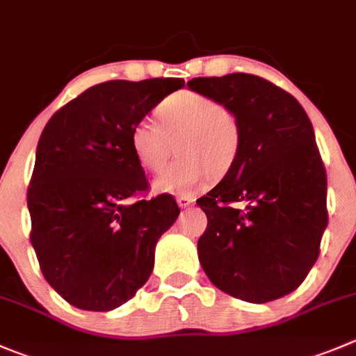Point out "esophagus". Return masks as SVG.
Listing matches in <instances>:
<instances>
[{
    "label": "esophagus",
    "mask_w": 356,
    "mask_h": 356,
    "mask_svg": "<svg viewBox=\"0 0 356 356\" xmlns=\"http://www.w3.org/2000/svg\"><path fill=\"white\" fill-rule=\"evenodd\" d=\"M176 202L180 208H188V206L194 204V197H188V195H180V197H176Z\"/></svg>",
    "instance_id": "1"
}]
</instances>
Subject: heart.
Instances as JSON below:
<instances>
[{"label": "heart", "mask_w": 356, "mask_h": 356, "mask_svg": "<svg viewBox=\"0 0 356 356\" xmlns=\"http://www.w3.org/2000/svg\"><path fill=\"white\" fill-rule=\"evenodd\" d=\"M178 141L176 161L155 178L161 194L192 195L215 175L232 168L241 147L239 120L229 108L204 94L181 90L165 97L155 118H141L131 131L134 157L148 171H159Z\"/></svg>", "instance_id": "1"}]
</instances>
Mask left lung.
Listing matches in <instances>:
<instances>
[{
    "label": "left lung",
    "mask_w": 356,
    "mask_h": 356,
    "mask_svg": "<svg viewBox=\"0 0 356 356\" xmlns=\"http://www.w3.org/2000/svg\"><path fill=\"white\" fill-rule=\"evenodd\" d=\"M187 86L229 108L241 127L236 162L197 199L208 216L199 262L236 299L285 297L316 262L328 222L327 172L309 117L292 94L255 74L199 76Z\"/></svg>",
    "instance_id": "8db88e82"
}]
</instances>
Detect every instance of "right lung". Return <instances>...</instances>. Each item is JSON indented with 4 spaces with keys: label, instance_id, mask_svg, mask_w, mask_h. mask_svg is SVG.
Here are the masks:
<instances>
[{
    "label": "right lung",
    "instance_id": "right-lung-1",
    "mask_svg": "<svg viewBox=\"0 0 356 356\" xmlns=\"http://www.w3.org/2000/svg\"><path fill=\"white\" fill-rule=\"evenodd\" d=\"M184 79L97 83L52 115L28 188L31 245L49 285L71 306L111 311L154 269L155 245L180 215L148 188L131 131Z\"/></svg>",
    "mask_w": 356,
    "mask_h": 356
}]
</instances>
